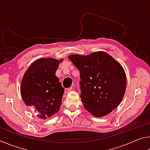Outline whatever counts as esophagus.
Segmentation results:
<instances>
[{
	"mask_svg": "<svg viewBox=\"0 0 150 150\" xmlns=\"http://www.w3.org/2000/svg\"><path fill=\"white\" fill-rule=\"evenodd\" d=\"M73 90V87H69V88H65V93H68L69 92H70V91H71Z\"/></svg>",
	"mask_w": 150,
	"mask_h": 150,
	"instance_id": "1",
	"label": "esophagus"
}]
</instances>
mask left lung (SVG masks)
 I'll return each mask as SVG.
<instances>
[{"instance_id":"obj_1","label":"left lung","mask_w":150,"mask_h":150,"mask_svg":"<svg viewBox=\"0 0 150 150\" xmlns=\"http://www.w3.org/2000/svg\"><path fill=\"white\" fill-rule=\"evenodd\" d=\"M68 58L80 72V97L84 107L96 117L111 112L120 103L126 87L124 70L103 52Z\"/></svg>"}]
</instances>
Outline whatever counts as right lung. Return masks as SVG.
I'll use <instances>...</instances> for the list:
<instances>
[{
	"instance_id": "right-lung-1",
	"label": "right lung",
	"mask_w": 150,
	"mask_h": 150,
	"mask_svg": "<svg viewBox=\"0 0 150 150\" xmlns=\"http://www.w3.org/2000/svg\"><path fill=\"white\" fill-rule=\"evenodd\" d=\"M59 65V61L53 58L38 59L30 66L21 81L22 99L27 106L35 107L40 118L51 117L59 110L64 88L55 75Z\"/></svg>"
}]
</instances>
